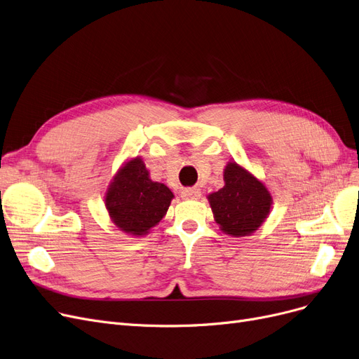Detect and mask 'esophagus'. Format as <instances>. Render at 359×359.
I'll return each instance as SVG.
<instances>
[{
  "label": "esophagus",
  "mask_w": 359,
  "mask_h": 359,
  "mask_svg": "<svg viewBox=\"0 0 359 359\" xmlns=\"http://www.w3.org/2000/svg\"><path fill=\"white\" fill-rule=\"evenodd\" d=\"M182 198L183 199H199L201 191L196 188H186L182 191Z\"/></svg>",
  "instance_id": "obj_1"
}]
</instances>
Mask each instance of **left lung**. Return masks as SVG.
<instances>
[{"instance_id": "left-lung-1", "label": "left lung", "mask_w": 359, "mask_h": 359, "mask_svg": "<svg viewBox=\"0 0 359 359\" xmlns=\"http://www.w3.org/2000/svg\"><path fill=\"white\" fill-rule=\"evenodd\" d=\"M215 223L226 235L242 238L254 233L270 214L273 198L254 175L235 161L224 168V186L208 195Z\"/></svg>"}]
</instances>
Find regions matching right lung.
Returning <instances> with one entry per match:
<instances>
[{
    "label": "right lung",
    "instance_id": "obj_1",
    "mask_svg": "<svg viewBox=\"0 0 359 359\" xmlns=\"http://www.w3.org/2000/svg\"><path fill=\"white\" fill-rule=\"evenodd\" d=\"M173 196L165 184L149 179L142 158L136 157L113 177L105 194V207L121 231L144 236L163 220Z\"/></svg>",
    "mask_w": 359,
    "mask_h": 359
}]
</instances>
